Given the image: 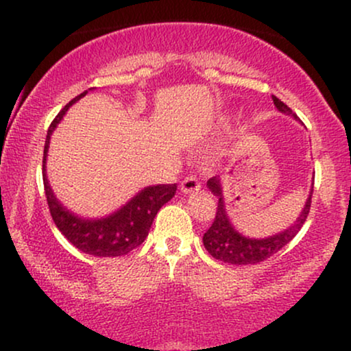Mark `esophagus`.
I'll list each match as a JSON object with an SVG mask.
<instances>
[{"mask_svg":"<svg viewBox=\"0 0 351 351\" xmlns=\"http://www.w3.org/2000/svg\"><path fill=\"white\" fill-rule=\"evenodd\" d=\"M180 188H181V191H183V193H195L201 188V184H199V180L196 178L195 175H188L186 178L181 181Z\"/></svg>","mask_w":351,"mask_h":351,"instance_id":"34e87169","label":"esophagus"}]
</instances>
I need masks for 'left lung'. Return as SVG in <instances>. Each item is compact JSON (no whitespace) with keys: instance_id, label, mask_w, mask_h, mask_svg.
<instances>
[{"instance_id":"obj_1","label":"left lung","mask_w":351,"mask_h":351,"mask_svg":"<svg viewBox=\"0 0 351 351\" xmlns=\"http://www.w3.org/2000/svg\"><path fill=\"white\" fill-rule=\"evenodd\" d=\"M272 100L274 106L279 108L280 112L297 119V115L293 114L292 108L285 106L280 99L272 95ZM208 188L211 189L219 199H217L215 221H213V224L209 226L208 231L204 232L203 244L204 247H206V251L211 254L215 259L234 265H251L263 263V261L272 257L274 254H277L282 247H285V245L291 243L293 237L297 236V232L300 231V228L304 226L305 221H307L313 195L312 189L308 195L307 203H305V208L302 209L300 216L297 217V221L293 223L292 228L285 229L280 234L267 237V239H249V237L241 236L239 232L231 226V223H229L226 211H224L223 193H221V184L217 176H213V178L208 181Z\"/></svg>"}]
</instances>
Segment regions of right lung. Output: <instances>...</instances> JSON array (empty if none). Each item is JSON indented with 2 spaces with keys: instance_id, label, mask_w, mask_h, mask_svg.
<instances>
[{
  "instance_id": "right-lung-1",
  "label": "right lung",
  "mask_w": 351,
  "mask_h": 351,
  "mask_svg": "<svg viewBox=\"0 0 351 351\" xmlns=\"http://www.w3.org/2000/svg\"><path fill=\"white\" fill-rule=\"evenodd\" d=\"M87 94L77 95L72 99L62 110L56 115L47 130L46 143H44V158H43V173L44 165H46V153L49 147V138L56 125L60 122L62 115L75 100ZM44 191H46L47 206L52 216V221L58 229L67 237L71 244H74L79 251L90 254L95 257H119L132 252L143 243L145 237L150 231L153 217L156 216L158 209L168 203L176 193L175 184H156V186H148L140 191L134 199L128 201L125 206L117 211L115 215L104 217L97 221L80 219V217L71 215L67 209H64L58 203V199L52 195L49 183H47L46 173L43 175Z\"/></svg>"
}]
</instances>
